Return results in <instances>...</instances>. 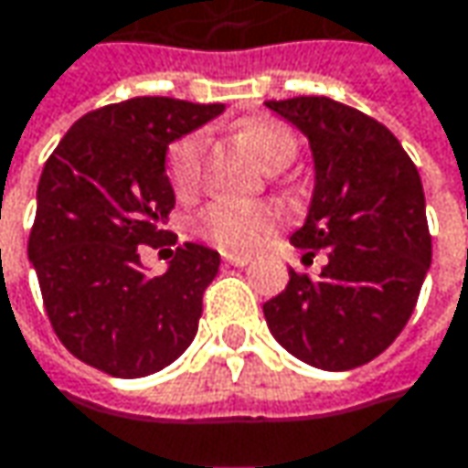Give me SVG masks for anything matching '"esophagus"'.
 <instances>
[{
  "instance_id": "1",
  "label": "esophagus",
  "mask_w": 468,
  "mask_h": 468,
  "mask_svg": "<svg viewBox=\"0 0 468 468\" xmlns=\"http://www.w3.org/2000/svg\"><path fill=\"white\" fill-rule=\"evenodd\" d=\"M228 265H235V268H246L251 262V254H222Z\"/></svg>"
}]
</instances>
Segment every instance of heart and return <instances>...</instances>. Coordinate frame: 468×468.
I'll use <instances>...</instances> for the list:
<instances>
[{"label":"heart","mask_w":468,"mask_h":468,"mask_svg":"<svg viewBox=\"0 0 468 468\" xmlns=\"http://www.w3.org/2000/svg\"><path fill=\"white\" fill-rule=\"evenodd\" d=\"M240 136L257 152V157L271 165L283 168L297 154L294 133L273 117H254L240 125ZM200 157H203V136L187 133L176 139L165 152V174L176 195H192L200 182ZM200 230L208 240L225 249H257L262 246L278 225V211L265 203L249 200H214L203 208L197 219Z\"/></svg>","instance_id":"b5f03b06"}]
</instances>
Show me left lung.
Masks as SVG:
<instances>
[{
	"label": "left lung",
	"instance_id": "obj_1",
	"mask_svg": "<svg viewBox=\"0 0 468 468\" xmlns=\"http://www.w3.org/2000/svg\"><path fill=\"white\" fill-rule=\"evenodd\" d=\"M311 144L316 185L292 243L321 276L289 271L262 305L278 343L300 361L343 372L380 356L415 311L431 265L426 197L415 163L378 120L326 96L265 101Z\"/></svg>",
	"mask_w": 468,
	"mask_h": 468
}]
</instances>
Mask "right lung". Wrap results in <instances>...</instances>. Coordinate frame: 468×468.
<instances>
[{
    "label": "right lung",
    "instance_id": "1",
    "mask_svg": "<svg viewBox=\"0 0 468 468\" xmlns=\"http://www.w3.org/2000/svg\"><path fill=\"white\" fill-rule=\"evenodd\" d=\"M222 112L163 96L109 104L80 117L42 168L28 260L45 311L66 351L112 378L168 367L197 332L219 254L185 243L147 276L139 246H157L176 203L168 144Z\"/></svg>",
    "mask_w": 468,
    "mask_h": 468
}]
</instances>
